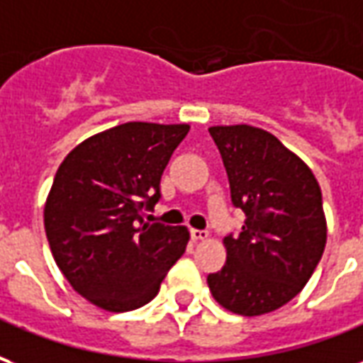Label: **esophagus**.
<instances>
[{"instance_id": "esophagus-1", "label": "esophagus", "mask_w": 363, "mask_h": 363, "mask_svg": "<svg viewBox=\"0 0 363 363\" xmlns=\"http://www.w3.org/2000/svg\"><path fill=\"white\" fill-rule=\"evenodd\" d=\"M208 231L206 229H190V237L194 239V241H204V239H208Z\"/></svg>"}]
</instances>
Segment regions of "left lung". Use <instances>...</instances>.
<instances>
[{"instance_id":"1","label":"left lung","mask_w":363,"mask_h":363,"mask_svg":"<svg viewBox=\"0 0 363 363\" xmlns=\"http://www.w3.org/2000/svg\"><path fill=\"white\" fill-rule=\"evenodd\" d=\"M228 171L231 202L247 216L223 245L228 260L208 276L228 311L257 317L276 311L303 289L327 243L319 182L311 169L267 130L212 126Z\"/></svg>"}]
</instances>
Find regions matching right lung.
I'll return each mask as SVG.
<instances>
[{
	"instance_id": "add662e5",
	"label": "right lung",
	"mask_w": 363,
	"mask_h": 363,
	"mask_svg": "<svg viewBox=\"0 0 363 363\" xmlns=\"http://www.w3.org/2000/svg\"><path fill=\"white\" fill-rule=\"evenodd\" d=\"M189 124L126 122L67 153L44 206V229L72 288L104 311L124 313L157 296L181 259L189 229L147 223L161 174Z\"/></svg>"
}]
</instances>
